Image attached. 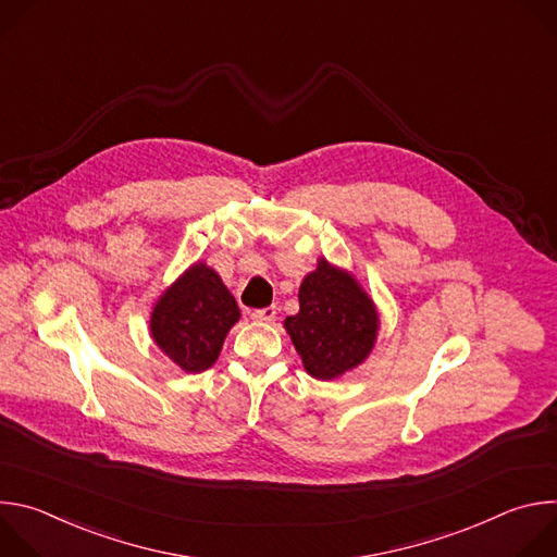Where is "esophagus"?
<instances>
[{"instance_id": "esophagus-1", "label": "esophagus", "mask_w": 557, "mask_h": 557, "mask_svg": "<svg viewBox=\"0 0 557 557\" xmlns=\"http://www.w3.org/2000/svg\"><path fill=\"white\" fill-rule=\"evenodd\" d=\"M275 314H277V308L275 306H267L262 310H256L251 317H253L256 322H260V324H271L275 320Z\"/></svg>"}]
</instances>
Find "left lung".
I'll use <instances>...</instances> for the list:
<instances>
[{
  "label": "left lung",
  "mask_w": 557,
  "mask_h": 557,
  "mask_svg": "<svg viewBox=\"0 0 557 557\" xmlns=\"http://www.w3.org/2000/svg\"><path fill=\"white\" fill-rule=\"evenodd\" d=\"M297 297L299 312L286 317L284 329L312 379H339L370 357L381 320L355 273L320 258Z\"/></svg>",
  "instance_id": "1"
}]
</instances>
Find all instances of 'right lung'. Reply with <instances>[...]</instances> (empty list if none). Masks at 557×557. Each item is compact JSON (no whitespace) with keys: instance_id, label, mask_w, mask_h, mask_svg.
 <instances>
[{"instance_id":"right-lung-1","label":"right lung","mask_w":557,"mask_h":557,"mask_svg":"<svg viewBox=\"0 0 557 557\" xmlns=\"http://www.w3.org/2000/svg\"><path fill=\"white\" fill-rule=\"evenodd\" d=\"M240 322V308L222 277L194 262L151 306L149 335L183 372H205L220 357L228 331Z\"/></svg>"}]
</instances>
